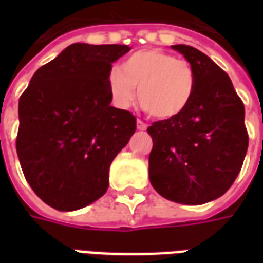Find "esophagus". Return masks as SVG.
<instances>
[{
	"label": "esophagus",
	"instance_id": "esophagus-1",
	"mask_svg": "<svg viewBox=\"0 0 263 263\" xmlns=\"http://www.w3.org/2000/svg\"><path fill=\"white\" fill-rule=\"evenodd\" d=\"M146 128H148V125L143 122V121L138 120L137 121V129L138 131H146Z\"/></svg>",
	"mask_w": 263,
	"mask_h": 263
}]
</instances>
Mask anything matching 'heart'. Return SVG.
Segmentation results:
<instances>
[{"label": "heart", "mask_w": 263, "mask_h": 263, "mask_svg": "<svg viewBox=\"0 0 263 263\" xmlns=\"http://www.w3.org/2000/svg\"><path fill=\"white\" fill-rule=\"evenodd\" d=\"M108 88L117 107L129 108L137 101L156 118L171 120L187 108L194 94L192 66L160 49H143L128 56L108 73Z\"/></svg>", "instance_id": "heart-1"}]
</instances>
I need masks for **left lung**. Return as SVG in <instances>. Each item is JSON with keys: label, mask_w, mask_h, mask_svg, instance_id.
Listing matches in <instances>:
<instances>
[{"label": "left lung", "mask_w": 263, "mask_h": 263, "mask_svg": "<svg viewBox=\"0 0 263 263\" xmlns=\"http://www.w3.org/2000/svg\"><path fill=\"white\" fill-rule=\"evenodd\" d=\"M172 49L192 66L196 86L182 114L148 128L154 141L149 180L162 197L198 205L221 197L242 167L245 108L231 79L207 54L187 45Z\"/></svg>", "instance_id": "left-lung-1"}]
</instances>
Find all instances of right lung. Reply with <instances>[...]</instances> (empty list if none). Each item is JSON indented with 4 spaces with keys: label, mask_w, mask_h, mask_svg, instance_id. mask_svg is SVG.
<instances>
[{
    "label": "right lung",
    "mask_w": 263,
    "mask_h": 263,
    "mask_svg": "<svg viewBox=\"0 0 263 263\" xmlns=\"http://www.w3.org/2000/svg\"><path fill=\"white\" fill-rule=\"evenodd\" d=\"M126 45L73 43L36 70L18 104L16 154L42 201L74 211L108 189L109 166L137 129L111 103L108 73Z\"/></svg>",
    "instance_id": "1"
}]
</instances>
